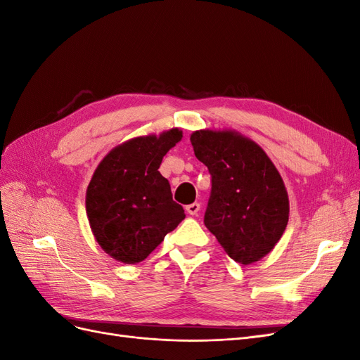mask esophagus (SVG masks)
I'll use <instances>...</instances> for the list:
<instances>
[{
	"mask_svg": "<svg viewBox=\"0 0 360 360\" xmlns=\"http://www.w3.org/2000/svg\"><path fill=\"white\" fill-rule=\"evenodd\" d=\"M200 209H201L200 202H192V204L186 205V212H188L189 214H192V216H197L198 212H200Z\"/></svg>",
	"mask_w": 360,
	"mask_h": 360,
	"instance_id": "obj_1",
	"label": "esophagus"
}]
</instances>
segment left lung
<instances>
[{
	"label": "left lung",
	"instance_id": "left-lung-1",
	"mask_svg": "<svg viewBox=\"0 0 360 360\" xmlns=\"http://www.w3.org/2000/svg\"><path fill=\"white\" fill-rule=\"evenodd\" d=\"M191 143L212 176L205 226L237 263H255L275 248L288 224L281 174L263 148L236 130H197Z\"/></svg>",
	"mask_w": 360,
	"mask_h": 360
}]
</instances>
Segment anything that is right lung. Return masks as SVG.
<instances>
[{
    "mask_svg": "<svg viewBox=\"0 0 360 360\" xmlns=\"http://www.w3.org/2000/svg\"><path fill=\"white\" fill-rule=\"evenodd\" d=\"M174 127L129 139L108 153L86 188L85 209L96 242L124 264L146 259L183 219L168 180L158 171L181 139Z\"/></svg>",
    "mask_w": 360,
    "mask_h": 360,
    "instance_id": "add662e5",
    "label": "right lung"
}]
</instances>
